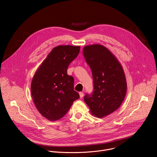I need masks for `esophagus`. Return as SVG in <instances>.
Masks as SVG:
<instances>
[{
    "mask_svg": "<svg viewBox=\"0 0 157 157\" xmlns=\"http://www.w3.org/2000/svg\"><path fill=\"white\" fill-rule=\"evenodd\" d=\"M79 94L80 98H82V97L84 96V92H80Z\"/></svg>",
    "mask_w": 157,
    "mask_h": 157,
    "instance_id": "34e87169",
    "label": "esophagus"
}]
</instances>
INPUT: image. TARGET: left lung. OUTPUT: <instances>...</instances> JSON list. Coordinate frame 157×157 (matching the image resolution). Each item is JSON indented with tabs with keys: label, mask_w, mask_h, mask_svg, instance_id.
Masks as SVG:
<instances>
[{
	"label": "left lung",
	"mask_w": 157,
	"mask_h": 157,
	"mask_svg": "<svg viewBox=\"0 0 157 157\" xmlns=\"http://www.w3.org/2000/svg\"><path fill=\"white\" fill-rule=\"evenodd\" d=\"M82 53L90 67L94 90L84 100L91 113L103 118L116 111L123 101L127 84L123 69L111 52L100 44L86 45Z\"/></svg>",
	"instance_id": "obj_1"
}]
</instances>
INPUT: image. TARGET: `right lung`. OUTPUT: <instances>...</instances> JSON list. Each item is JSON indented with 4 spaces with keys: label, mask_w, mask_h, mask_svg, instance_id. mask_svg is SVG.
Segmentation results:
<instances>
[{
    "label": "right lung",
    "mask_w": 157,
    "mask_h": 157,
    "mask_svg": "<svg viewBox=\"0 0 157 157\" xmlns=\"http://www.w3.org/2000/svg\"><path fill=\"white\" fill-rule=\"evenodd\" d=\"M79 51V46L56 47L33 78L31 91L34 105L39 112L50 121L64 117L73 101L79 98L74 90V78L67 75L69 65Z\"/></svg>",
    "instance_id": "obj_1"
}]
</instances>
